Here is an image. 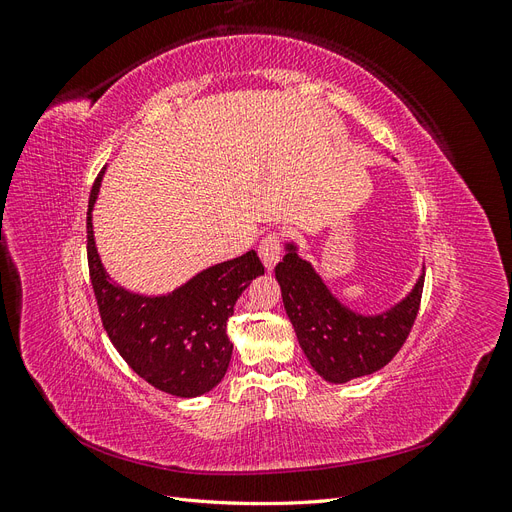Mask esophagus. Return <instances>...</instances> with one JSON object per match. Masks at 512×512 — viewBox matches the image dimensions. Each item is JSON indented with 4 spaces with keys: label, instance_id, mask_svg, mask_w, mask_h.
I'll use <instances>...</instances> for the list:
<instances>
[{
    "label": "esophagus",
    "instance_id": "1",
    "mask_svg": "<svg viewBox=\"0 0 512 512\" xmlns=\"http://www.w3.org/2000/svg\"><path fill=\"white\" fill-rule=\"evenodd\" d=\"M258 256L262 260V265L271 271L282 256V237L277 235V232H269V235L262 237L258 245Z\"/></svg>",
    "mask_w": 512,
    "mask_h": 512
}]
</instances>
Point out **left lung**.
I'll return each mask as SVG.
<instances>
[{
	"instance_id": "1",
	"label": "left lung",
	"mask_w": 512,
	"mask_h": 512,
	"mask_svg": "<svg viewBox=\"0 0 512 512\" xmlns=\"http://www.w3.org/2000/svg\"><path fill=\"white\" fill-rule=\"evenodd\" d=\"M275 280L307 361L327 382L344 384L382 369L404 346L421 305L425 273L399 303L371 316L339 301L292 241L277 262Z\"/></svg>"
}]
</instances>
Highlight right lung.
<instances>
[{
	"label": "right lung",
	"instance_id": "right-lung-1",
	"mask_svg": "<svg viewBox=\"0 0 512 512\" xmlns=\"http://www.w3.org/2000/svg\"><path fill=\"white\" fill-rule=\"evenodd\" d=\"M104 170L87 209V260L104 331L138 376L175 397H198L226 374L232 344L226 322L241 292L265 273L254 250L196 273L168 294L130 292L108 277L96 250L94 211Z\"/></svg>",
	"mask_w": 512,
	"mask_h": 512
}]
</instances>
